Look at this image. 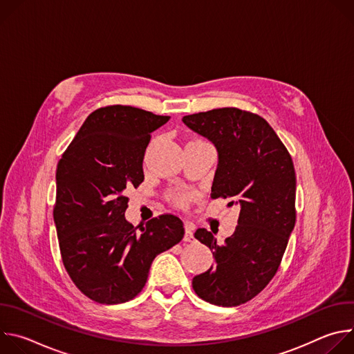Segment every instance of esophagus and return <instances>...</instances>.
Listing matches in <instances>:
<instances>
[{
  "mask_svg": "<svg viewBox=\"0 0 354 354\" xmlns=\"http://www.w3.org/2000/svg\"><path fill=\"white\" fill-rule=\"evenodd\" d=\"M193 230H194L193 224H190V223H186V224H185V236H183V241H185V242H192V241L194 239V236H193Z\"/></svg>",
  "mask_w": 354,
  "mask_h": 354,
  "instance_id": "esophagus-1",
  "label": "esophagus"
}]
</instances>
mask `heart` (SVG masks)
<instances>
[{
    "mask_svg": "<svg viewBox=\"0 0 354 354\" xmlns=\"http://www.w3.org/2000/svg\"><path fill=\"white\" fill-rule=\"evenodd\" d=\"M176 201H178V203H185V201H186V196L185 194H176Z\"/></svg>",
    "mask_w": 354,
    "mask_h": 354,
    "instance_id": "obj_1",
    "label": "heart"
}]
</instances>
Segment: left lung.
I'll use <instances>...</instances> for the list:
<instances>
[{
    "label": "left lung",
    "instance_id": "1",
    "mask_svg": "<svg viewBox=\"0 0 354 354\" xmlns=\"http://www.w3.org/2000/svg\"><path fill=\"white\" fill-rule=\"evenodd\" d=\"M182 122L212 141L218 164L212 197L231 198L238 225L223 243L206 228L194 238L213 250L214 266L193 277L196 294L235 307L259 294L276 274L295 225V172L288 151L261 116L236 108L189 115Z\"/></svg>",
    "mask_w": 354,
    "mask_h": 354
}]
</instances>
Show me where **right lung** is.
Here are the masks:
<instances>
[{
	"label": "right lung",
	"instance_id": "1",
	"mask_svg": "<svg viewBox=\"0 0 354 354\" xmlns=\"http://www.w3.org/2000/svg\"><path fill=\"white\" fill-rule=\"evenodd\" d=\"M171 118L131 106L92 112L59 161L53 212L63 263L75 286L100 304H120L145 286L151 263L183 238L172 214L137 232L124 217L127 192L144 180L151 133Z\"/></svg>",
	"mask_w": 354,
	"mask_h": 354
}]
</instances>
